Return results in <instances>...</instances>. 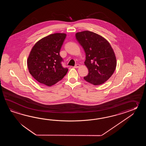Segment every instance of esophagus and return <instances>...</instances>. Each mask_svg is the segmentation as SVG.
<instances>
[{
    "label": "esophagus",
    "mask_w": 146,
    "mask_h": 146,
    "mask_svg": "<svg viewBox=\"0 0 146 146\" xmlns=\"http://www.w3.org/2000/svg\"><path fill=\"white\" fill-rule=\"evenodd\" d=\"M79 66H80V65H79V64H76L75 66H74V68H78Z\"/></svg>",
    "instance_id": "34e87169"
}]
</instances>
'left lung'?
Wrapping results in <instances>:
<instances>
[{
  "mask_svg": "<svg viewBox=\"0 0 146 146\" xmlns=\"http://www.w3.org/2000/svg\"><path fill=\"white\" fill-rule=\"evenodd\" d=\"M76 38L86 53L84 64L89 70L84 79L95 86L104 84L115 71L116 59L109 42L91 31L76 34Z\"/></svg>",
  "mask_w": 146,
  "mask_h": 146,
  "instance_id": "8db88e82",
  "label": "left lung"
}]
</instances>
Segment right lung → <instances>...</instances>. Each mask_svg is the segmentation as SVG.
<instances>
[{
	"instance_id": "add662e5",
	"label": "right lung",
	"mask_w": 146,
	"mask_h": 146,
	"mask_svg": "<svg viewBox=\"0 0 146 146\" xmlns=\"http://www.w3.org/2000/svg\"><path fill=\"white\" fill-rule=\"evenodd\" d=\"M65 33H54L44 37L34 45L27 61L30 74L38 82L50 87L62 80L68 70L64 68L60 50Z\"/></svg>"
}]
</instances>
